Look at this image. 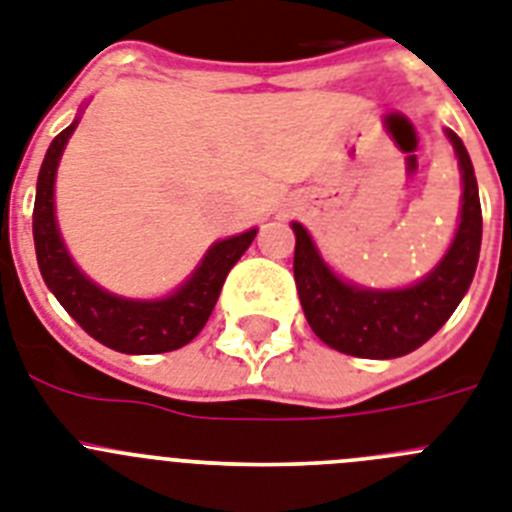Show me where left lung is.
<instances>
[{
	"mask_svg": "<svg viewBox=\"0 0 512 512\" xmlns=\"http://www.w3.org/2000/svg\"><path fill=\"white\" fill-rule=\"evenodd\" d=\"M461 168L464 196L456 238L422 282L404 290H365L336 277L321 259L308 230H295V285L313 334L336 352L391 360L414 352L438 334L469 290L482 248V204L471 157L456 131H445Z\"/></svg>",
	"mask_w": 512,
	"mask_h": 512,
	"instance_id": "1",
	"label": "left lung"
}]
</instances>
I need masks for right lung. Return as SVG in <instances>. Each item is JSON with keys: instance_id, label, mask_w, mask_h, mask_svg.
<instances>
[{"instance_id": "add662e5", "label": "right lung", "mask_w": 512, "mask_h": 512, "mask_svg": "<svg viewBox=\"0 0 512 512\" xmlns=\"http://www.w3.org/2000/svg\"><path fill=\"white\" fill-rule=\"evenodd\" d=\"M80 119L56 134L36 186L33 207V240H36L38 269L46 287L56 295L61 308L80 323L95 342L124 352V355H160L189 344L212 316L225 277L256 238V227L233 238L217 240L173 295L160 300H129L103 290L85 277L64 248L54 214V181L59 157L67 147Z\"/></svg>"}]
</instances>
